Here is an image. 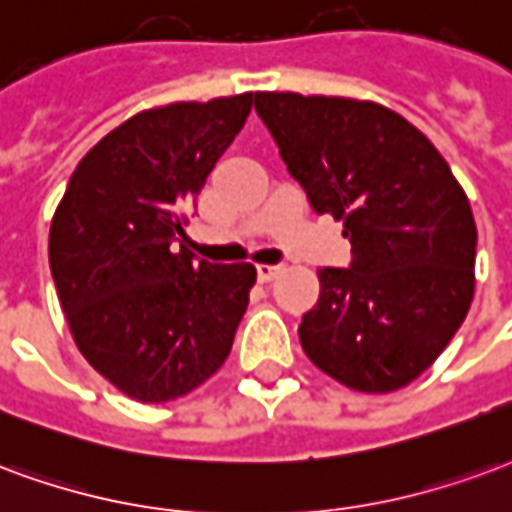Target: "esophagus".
<instances>
[{"instance_id": "1", "label": "esophagus", "mask_w": 512, "mask_h": 512, "mask_svg": "<svg viewBox=\"0 0 512 512\" xmlns=\"http://www.w3.org/2000/svg\"><path fill=\"white\" fill-rule=\"evenodd\" d=\"M283 272V264H259L256 267V275H259V281H275L278 275Z\"/></svg>"}]
</instances>
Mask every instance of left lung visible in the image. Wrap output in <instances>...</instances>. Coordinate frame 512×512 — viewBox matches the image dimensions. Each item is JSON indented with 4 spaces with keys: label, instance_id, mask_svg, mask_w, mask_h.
<instances>
[{
    "label": "left lung",
    "instance_id": "obj_1",
    "mask_svg": "<svg viewBox=\"0 0 512 512\" xmlns=\"http://www.w3.org/2000/svg\"><path fill=\"white\" fill-rule=\"evenodd\" d=\"M253 106L313 212L343 220L352 242L349 267L319 270L302 349L360 393L406 387L472 305L477 229L466 193L434 144L379 103L256 92Z\"/></svg>",
    "mask_w": 512,
    "mask_h": 512
}]
</instances>
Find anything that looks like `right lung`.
Here are the masks:
<instances>
[{"instance_id":"1","label":"right lung","mask_w":512,"mask_h":512,"mask_svg":"<svg viewBox=\"0 0 512 512\" xmlns=\"http://www.w3.org/2000/svg\"><path fill=\"white\" fill-rule=\"evenodd\" d=\"M253 92L141 111L81 158L59 201L48 261L89 365L141 404L207 382L229 357L253 264L185 248L190 207L251 114Z\"/></svg>"}]
</instances>
